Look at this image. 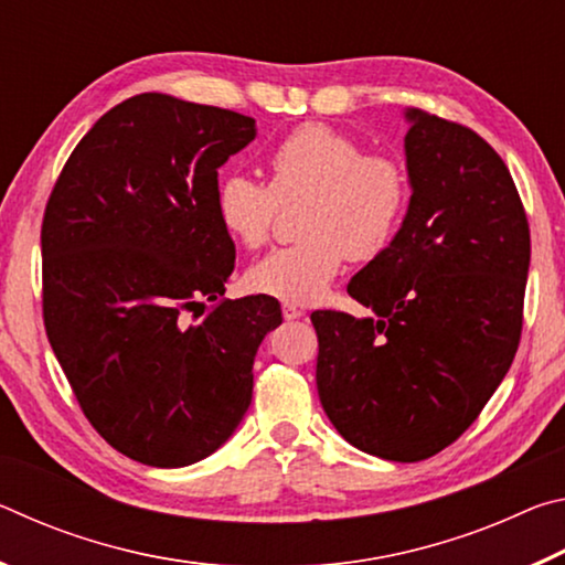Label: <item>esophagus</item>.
<instances>
[{
  "label": "esophagus",
  "mask_w": 565,
  "mask_h": 565,
  "mask_svg": "<svg viewBox=\"0 0 565 565\" xmlns=\"http://www.w3.org/2000/svg\"><path fill=\"white\" fill-rule=\"evenodd\" d=\"M281 313H284L286 321H294V319H301L303 317V311L299 309V306H294V303H284L281 306Z\"/></svg>",
  "instance_id": "esophagus-1"
}]
</instances>
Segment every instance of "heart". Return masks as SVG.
I'll return each mask as SVG.
<instances>
[{"instance_id": "obj_1", "label": "heart", "mask_w": 565, "mask_h": 565, "mask_svg": "<svg viewBox=\"0 0 565 565\" xmlns=\"http://www.w3.org/2000/svg\"><path fill=\"white\" fill-rule=\"evenodd\" d=\"M269 186L228 174L216 186V216L246 248L271 236L279 204L306 196L303 238L274 248L246 274L256 294L286 303H313L337 279L343 259H374L391 244L408 204V174L396 157L363 151L356 139L327 124H303L266 157Z\"/></svg>"}]
</instances>
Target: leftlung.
I'll list each match as a JSON object with an SVG mask.
<instances>
[{
	"instance_id": "8db88e82",
	"label": "left lung",
	"mask_w": 565,
	"mask_h": 565,
	"mask_svg": "<svg viewBox=\"0 0 565 565\" xmlns=\"http://www.w3.org/2000/svg\"><path fill=\"white\" fill-rule=\"evenodd\" d=\"M411 202L349 294L371 317L313 311L317 386L359 451H444L509 374L523 329L531 232L509 167L473 129L406 109Z\"/></svg>"
}]
</instances>
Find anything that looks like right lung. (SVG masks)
Here are the masks:
<instances>
[{"label": "right lung", "instance_id": "add662e5", "mask_svg": "<svg viewBox=\"0 0 565 565\" xmlns=\"http://www.w3.org/2000/svg\"><path fill=\"white\" fill-rule=\"evenodd\" d=\"M254 137L238 111L137 94L84 134L46 202V337L89 424L139 463L212 456L281 323L274 296L224 299L236 248L216 216L218 167Z\"/></svg>", "mask_w": 565, "mask_h": 565}]
</instances>
